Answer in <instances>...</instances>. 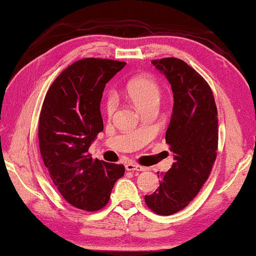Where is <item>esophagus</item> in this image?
<instances>
[{"instance_id":"obj_1","label":"esophagus","mask_w":256,"mask_h":256,"mask_svg":"<svg viewBox=\"0 0 256 256\" xmlns=\"http://www.w3.org/2000/svg\"><path fill=\"white\" fill-rule=\"evenodd\" d=\"M125 169H126V170H128V172H144V170H145V168L142 167V166L132 164V162L125 164Z\"/></svg>"}]
</instances>
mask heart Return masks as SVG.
I'll list each match as a JSON object with an SVG mask.
<instances>
[{
	"label": "heart",
	"instance_id": "heart-1",
	"mask_svg": "<svg viewBox=\"0 0 256 256\" xmlns=\"http://www.w3.org/2000/svg\"><path fill=\"white\" fill-rule=\"evenodd\" d=\"M126 94L139 110L152 104H159L161 98L160 87L153 78L147 76L132 78L126 86ZM114 110H116V100L114 96H109L106 102V111L108 114H112Z\"/></svg>",
	"mask_w": 256,
	"mask_h": 256
}]
</instances>
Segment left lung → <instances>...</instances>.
Here are the masks:
<instances>
[{"label":"left lung","instance_id":"8db88e82","mask_svg":"<svg viewBox=\"0 0 256 256\" xmlns=\"http://www.w3.org/2000/svg\"><path fill=\"white\" fill-rule=\"evenodd\" d=\"M152 64L164 75L174 94L166 131L174 162L161 175L159 188L145 196V202L156 214L169 216L195 198L210 175L217 156L218 112L210 86L188 64L176 58Z\"/></svg>","mask_w":256,"mask_h":256}]
</instances>
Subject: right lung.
Here are the masks:
<instances>
[{
    "label": "right lung",
    "instance_id": "1",
    "mask_svg": "<svg viewBox=\"0 0 256 256\" xmlns=\"http://www.w3.org/2000/svg\"><path fill=\"white\" fill-rule=\"evenodd\" d=\"M126 62L87 58L58 76L42 106L39 148L46 169L68 203L97 211L124 175L123 164L94 160L88 150L103 131L100 106L106 84Z\"/></svg>",
    "mask_w": 256,
    "mask_h": 256
}]
</instances>
